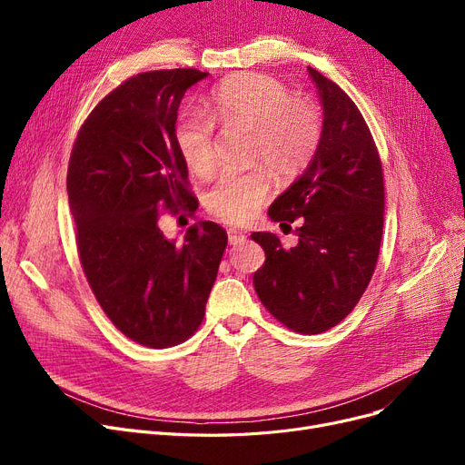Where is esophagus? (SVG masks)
<instances>
[{
  "label": "esophagus",
  "instance_id": "obj_1",
  "mask_svg": "<svg viewBox=\"0 0 465 465\" xmlns=\"http://www.w3.org/2000/svg\"><path fill=\"white\" fill-rule=\"evenodd\" d=\"M228 241H230V245H241V242H245L247 241V235L242 233V232H239V230H230L228 232Z\"/></svg>",
  "mask_w": 465,
  "mask_h": 465
}]
</instances>
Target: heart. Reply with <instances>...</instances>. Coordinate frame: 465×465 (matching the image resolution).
<instances>
[{
  "mask_svg": "<svg viewBox=\"0 0 465 465\" xmlns=\"http://www.w3.org/2000/svg\"><path fill=\"white\" fill-rule=\"evenodd\" d=\"M252 128V156L265 160L275 173L300 171L321 141V113L263 73H242L226 79L209 97L207 113L186 109L175 124V141L184 163L205 175L214 167V122ZM270 177L252 169L220 179L207 195L209 211L226 224L252 220L270 193Z\"/></svg>",
  "mask_w": 465,
  "mask_h": 465,
  "instance_id": "heart-1",
  "label": "heart"
}]
</instances>
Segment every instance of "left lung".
<instances>
[{
    "mask_svg": "<svg viewBox=\"0 0 465 465\" xmlns=\"http://www.w3.org/2000/svg\"><path fill=\"white\" fill-rule=\"evenodd\" d=\"M322 104L316 151L272 203L273 223L300 220L298 245L254 232L265 263L254 273L260 302L290 330L314 335L339 324L368 288L382 239L384 183L371 132L351 97L307 67Z\"/></svg>",
    "mask_w": 465,
    "mask_h": 465,
    "instance_id": "left-lung-1",
    "label": "left lung"
}]
</instances>
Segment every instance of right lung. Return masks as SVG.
Returning <instances> with one entry per match:
<instances>
[{
	"label": "right lung",
	"mask_w": 465,
	"mask_h": 465,
	"mask_svg": "<svg viewBox=\"0 0 465 465\" xmlns=\"http://www.w3.org/2000/svg\"><path fill=\"white\" fill-rule=\"evenodd\" d=\"M209 73H141L100 102L83 124L67 169L77 247L95 300L126 337L175 347L200 328L226 230L198 223L167 239L162 209H198L175 141L184 92Z\"/></svg>",
	"instance_id": "add662e5"
}]
</instances>
